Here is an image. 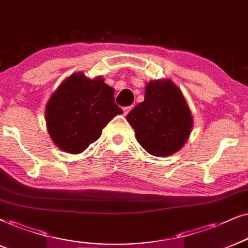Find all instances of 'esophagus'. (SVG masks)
<instances>
[{
	"label": "esophagus",
	"instance_id": "1",
	"mask_svg": "<svg viewBox=\"0 0 248 248\" xmlns=\"http://www.w3.org/2000/svg\"><path fill=\"white\" fill-rule=\"evenodd\" d=\"M131 108H133V106H126V108H124V114L127 115L130 112Z\"/></svg>",
	"mask_w": 248,
	"mask_h": 248
}]
</instances>
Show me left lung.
<instances>
[{"mask_svg":"<svg viewBox=\"0 0 248 248\" xmlns=\"http://www.w3.org/2000/svg\"><path fill=\"white\" fill-rule=\"evenodd\" d=\"M139 143L155 156L174 155L183 147L193 126L183 93L170 80H153L144 101L127 114Z\"/></svg>","mask_w":248,"mask_h":248,"instance_id":"left-lung-1","label":"left lung"}]
</instances>
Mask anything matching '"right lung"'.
<instances>
[{"instance_id":"obj_1","label":"right lung","mask_w":248,"mask_h":248,"mask_svg":"<svg viewBox=\"0 0 248 248\" xmlns=\"http://www.w3.org/2000/svg\"><path fill=\"white\" fill-rule=\"evenodd\" d=\"M121 113L113 88L101 77L89 79L79 72L62 81L46 103V128L59 149L77 155L96 142L103 128Z\"/></svg>"}]
</instances>
